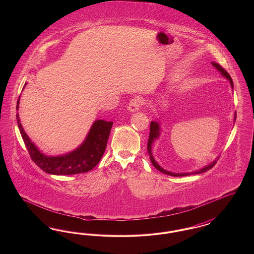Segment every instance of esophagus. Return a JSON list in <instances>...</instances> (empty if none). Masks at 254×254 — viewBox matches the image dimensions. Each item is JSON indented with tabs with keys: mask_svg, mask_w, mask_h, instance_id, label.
<instances>
[{
	"mask_svg": "<svg viewBox=\"0 0 254 254\" xmlns=\"http://www.w3.org/2000/svg\"><path fill=\"white\" fill-rule=\"evenodd\" d=\"M143 104V101L140 97H134L133 99H131V101L129 102L128 104V110L130 112H135V111H138L141 106Z\"/></svg>",
	"mask_w": 254,
	"mask_h": 254,
	"instance_id": "esophagus-1",
	"label": "esophagus"
}]
</instances>
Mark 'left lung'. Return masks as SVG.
Here are the masks:
<instances>
[{
	"instance_id": "8db88e82",
	"label": "left lung",
	"mask_w": 254,
	"mask_h": 254,
	"mask_svg": "<svg viewBox=\"0 0 254 254\" xmlns=\"http://www.w3.org/2000/svg\"><path fill=\"white\" fill-rule=\"evenodd\" d=\"M211 64L217 69L219 72L221 73V75H222L223 77H225V78L230 82L231 87L233 88V82H232V79H231L230 74L227 72L220 64H218L217 63L212 62ZM235 120H236V112L234 113V122H235ZM160 134H161L160 123H159V122L151 121V123H150V132H149V137H148V141H147V153H148V155H149V159H150L152 165H153L154 168L158 169L159 171H161V172H163V173H165V174L170 175V176L180 177V176H187V175H190V174H200V173H203V172H205L206 170L211 169V168L216 164V160H214L213 162H211L209 165L205 166L203 169H198V170H195V171H192V172L175 173V172H171V171H169V170H166V169H163V168L158 164L157 162H156V160L154 159L153 154H152V145H153V143L155 142V140L159 139Z\"/></svg>"
}]
</instances>
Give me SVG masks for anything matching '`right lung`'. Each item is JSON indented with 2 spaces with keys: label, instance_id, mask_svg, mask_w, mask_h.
I'll return each instance as SVG.
<instances>
[{
  "label": "right lung",
  "instance_id": "obj_1",
  "mask_svg": "<svg viewBox=\"0 0 254 254\" xmlns=\"http://www.w3.org/2000/svg\"><path fill=\"white\" fill-rule=\"evenodd\" d=\"M25 85L26 84H24ZM19 104L20 99L17 102V110L19 109ZM16 118L24 145L32 161L42 170L53 175L79 174L87 172L96 167L105 153L109 133L113 125V122L96 120L92 124L85 141L76 149L64 155L49 156L42 153L24 132L19 113H17Z\"/></svg>",
  "mask_w": 254,
  "mask_h": 254
}]
</instances>
